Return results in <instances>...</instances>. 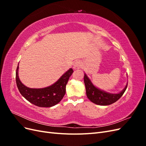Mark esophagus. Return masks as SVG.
Listing matches in <instances>:
<instances>
[{"label": "esophagus", "mask_w": 146, "mask_h": 146, "mask_svg": "<svg viewBox=\"0 0 146 146\" xmlns=\"http://www.w3.org/2000/svg\"><path fill=\"white\" fill-rule=\"evenodd\" d=\"M81 66H82V63L80 61H76V62L74 63L73 68L74 70H77V69H80L81 68Z\"/></svg>", "instance_id": "obj_1"}]
</instances>
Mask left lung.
<instances>
[{"mask_svg": "<svg viewBox=\"0 0 146 146\" xmlns=\"http://www.w3.org/2000/svg\"><path fill=\"white\" fill-rule=\"evenodd\" d=\"M84 82H85L86 87V92L88 98L92 102L99 105H108L116 102L121 98L127 88V84L124 89L118 94L107 93V92L100 90L92 85L89 78L85 74L84 76Z\"/></svg>", "mask_w": 146, "mask_h": 146, "instance_id": "obj_1", "label": "left lung"}]
</instances>
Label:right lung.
Here are the masks:
<instances>
[{
	"instance_id": "right-lung-1",
	"label": "right lung",
	"mask_w": 146,
	"mask_h": 146,
	"mask_svg": "<svg viewBox=\"0 0 146 146\" xmlns=\"http://www.w3.org/2000/svg\"><path fill=\"white\" fill-rule=\"evenodd\" d=\"M19 65V64H18ZM19 66L16 71V82L21 95L30 103L39 107H50L59 103L66 93V86L74 72L70 69L52 85L44 88H29L22 83L18 76Z\"/></svg>"
}]
</instances>
